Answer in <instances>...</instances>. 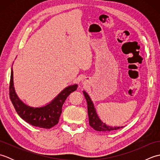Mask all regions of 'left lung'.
<instances>
[{
	"label": "left lung",
	"instance_id": "obj_1",
	"mask_svg": "<svg viewBox=\"0 0 160 160\" xmlns=\"http://www.w3.org/2000/svg\"><path fill=\"white\" fill-rule=\"evenodd\" d=\"M83 93L87 102V109L88 115H89V125L91 127L98 131H112L118 130L119 128H123V127H111V126L107 125L106 124L104 123L99 118V117H98L96 108L94 107V104L89 95L84 91H83Z\"/></svg>",
	"mask_w": 160,
	"mask_h": 160
}]
</instances>
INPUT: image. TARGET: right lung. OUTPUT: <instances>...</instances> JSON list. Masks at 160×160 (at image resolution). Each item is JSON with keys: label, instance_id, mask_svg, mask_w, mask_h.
Returning <instances> with one entry per match:
<instances>
[{"label": "right lung", "instance_id": "add662e5", "mask_svg": "<svg viewBox=\"0 0 160 160\" xmlns=\"http://www.w3.org/2000/svg\"><path fill=\"white\" fill-rule=\"evenodd\" d=\"M77 87L78 84H76L68 86L49 104L41 107H32L24 103L17 96L13 87V70L12 69L9 97L17 113L22 120L34 127L51 128L58 123L64 101L71 93L77 89Z\"/></svg>", "mask_w": 160, "mask_h": 160}]
</instances>
